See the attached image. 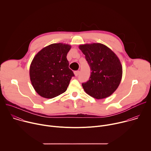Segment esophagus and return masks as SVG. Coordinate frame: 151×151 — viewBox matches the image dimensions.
Segmentation results:
<instances>
[{"label":"esophagus","mask_w":151,"mask_h":151,"mask_svg":"<svg viewBox=\"0 0 151 151\" xmlns=\"http://www.w3.org/2000/svg\"><path fill=\"white\" fill-rule=\"evenodd\" d=\"M79 73H80V72L79 71V70H76V71H75L74 72V73H75V75L76 76H78V75H79Z\"/></svg>","instance_id":"34e87169"}]
</instances>
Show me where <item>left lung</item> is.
<instances>
[{
	"label": "left lung",
	"mask_w": 151,
	"mask_h": 151,
	"mask_svg": "<svg viewBox=\"0 0 151 151\" xmlns=\"http://www.w3.org/2000/svg\"><path fill=\"white\" fill-rule=\"evenodd\" d=\"M91 71L83 82V90L90 96L101 99L110 96L118 87L122 74L121 62L115 54L101 44L79 46Z\"/></svg>",
	"instance_id": "obj_1"
}]
</instances>
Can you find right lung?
I'll list each match as a JSON object with an SVG mask.
<instances>
[{
    "instance_id": "1",
    "label": "right lung",
    "mask_w": 151,
    "mask_h": 151,
    "mask_svg": "<svg viewBox=\"0 0 151 151\" xmlns=\"http://www.w3.org/2000/svg\"><path fill=\"white\" fill-rule=\"evenodd\" d=\"M71 47L51 44L34 57L30 68V77L35 91L42 97L52 99L65 92L75 76L69 68L67 54Z\"/></svg>"
}]
</instances>
